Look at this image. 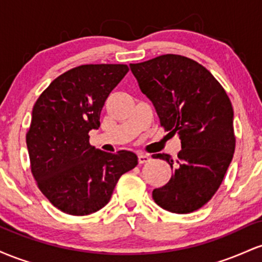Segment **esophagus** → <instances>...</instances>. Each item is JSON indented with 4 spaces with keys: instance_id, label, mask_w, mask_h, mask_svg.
<instances>
[{
    "instance_id": "obj_1",
    "label": "esophagus",
    "mask_w": 262,
    "mask_h": 262,
    "mask_svg": "<svg viewBox=\"0 0 262 262\" xmlns=\"http://www.w3.org/2000/svg\"><path fill=\"white\" fill-rule=\"evenodd\" d=\"M138 161H139V164H145V162L150 161V156L146 154H139L138 155Z\"/></svg>"
}]
</instances>
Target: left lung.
Listing matches in <instances>:
<instances>
[{
  "label": "left lung",
  "mask_w": 262,
  "mask_h": 262,
  "mask_svg": "<svg viewBox=\"0 0 262 262\" xmlns=\"http://www.w3.org/2000/svg\"><path fill=\"white\" fill-rule=\"evenodd\" d=\"M129 66L160 124L181 139L177 160L152 155L173 170L170 181L152 191V198L177 214L200 209L217 192L235 150L229 97L204 66L186 56L166 54Z\"/></svg>",
  "instance_id": "obj_1"
}]
</instances>
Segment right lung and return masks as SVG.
Returning a JSON list of instances; mask_svg holds the SVG:
<instances>
[{"label":"right lung","instance_id":"right-lung-1","mask_svg":"<svg viewBox=\"0 0 262 262\" xmlns=\"http://www.w3.org/2000/svg\"><path fill=\"white\" fill-rule=\"evenodd\" d=\"M121 64L81 65L66 71L39 96L27 133L32 173L54 207L87 215L110 202L119 177L138 165V156L102 151L90 144L89 132L112 90L127 75Z\"/></svg>","mask_w":262,"mask_h":262}]
</instances>
